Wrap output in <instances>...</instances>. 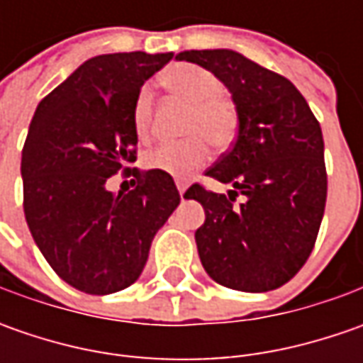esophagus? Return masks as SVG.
Segmentation results:
<instances>
[{"instance_id":"obj_1","label":"esophagus","mask_w":363,"mask_h":363,"mask_svg":"<svg viewBox=\"0 0 363 363\" xmlns=\"http://www.w3.org/2000/svg\"><path fill=\"white\" fill-rule=\"evenodd\" d=\"M175 186H177V191H179V196L184 198V194H186V189H188V184H186V182H175Z\"/></svg>"}]
</instances>
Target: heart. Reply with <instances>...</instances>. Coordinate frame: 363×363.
<instances>
[{"mask_svg": "<svg viewBox=\"0 0 363 363\" xmlns=\"http://www.w3.org/2000/svg\"><path fill=\"white\" fill-rule=\"evenodd\" d=\"M161 82L174 96L189 105L184 123V141L165 143L149 151L143 163L147 169L172 175L175 179H188L208 161V141L214 149H226L238 133V108L228 94L222 92V80L196 64H174L163 74ZM153 92L143 86L137 92L131 111L133 133L139 141L151 135Z\"/></svg>", "mask_w": 363, "mask_h": 363, "instance_id": "b5f03b06", "label": "heart"}]
</instances>
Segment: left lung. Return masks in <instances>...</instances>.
<instances>
[{"mask_svg":"<svg viewBox=\"0 0 363 363\" xmlns=\"http://www.w3.org/2000/svg\"><path fill=\"white\" fill-rule=\"evenodd\" d=\"M175 60L214 72L238 108L234 147L206 172L234 189L224 196L194 184L186 191L206 212L196 230L203 269L236 291L279 289L307 262L325 210L319 121L291 80L234 50H188ZM238 193L245 202L234 208Z\"/></svg>","mask_w":363,"mask_h":363,"instance_id":"obj_1","label":"left lung"}]
</instances>
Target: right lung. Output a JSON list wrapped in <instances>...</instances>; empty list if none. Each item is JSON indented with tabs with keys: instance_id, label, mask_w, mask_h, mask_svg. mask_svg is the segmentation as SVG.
Listing matches in <instances>:
<instances>
[{
	"instance_id": "add662e5",
	"label": "right lung",
	"mask_w": 363,
	"mask_h": 363,
	"mask_svg": "<svg viewBox=\"0 0 363 363\" xmlns=\"http://www.w3.org/2000/svg\"><path fill=\"white\" fill-rule=\"evenodd\" d=\"M172 56H94L40 101L30 123L21 151L26 222L54 272L82 293L133 285L179 203L172 175L127 167L137 160L135 96ZM121 169L138 186L113 194L106 179Z\"/></svg>"
}]
</instances>
